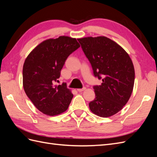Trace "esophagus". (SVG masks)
I'll return each mask as SVG.
<instances>
[{
    "mask_svg": "<svg viewBox=\"0 0 157 157\" xmlns=\"http://www.w3.org/2000/svg\"><path fill=\"white\" fill-rule=\"evenodd\" d=\"M86 90V88L84 87V88H78V89H77V91L79 92H80L84 91V90Z\"/></svg>",
    "mask_w": 157,
    "mask_h": 157,
    "instance_id": "34e87169",
    "label": "esophagus"
}]
</instances>
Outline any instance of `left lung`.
I'll return each instance as SVG.
<instances>
[{"mask_svg": "<svg viewBox=\"0 0 157 157\" xmlns=\"http://www.w3.org/2000/svg\"><path fill=\"white\" fill-rule=\"evenodd\" d=\"M85 56L91 63L95 77L102 83L94 86L96 98L90 109L99 117L115 115L124 107L133 91L135 71L127 52L106 36L78 39Z\"/></svg>", "mask_w": 157, "mask_h": 157, "instance_id": "left-lung-1", "label": "left lung"}]
</instances>
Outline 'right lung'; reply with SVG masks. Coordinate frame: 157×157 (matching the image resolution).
Here are the masks:
<instances>
[{
	"mask_svg": "<svg viewBox=\"0 0 157 157\" xmlns=\"http://www.w3.org/2000/svg\"><path fill=\"white\" fill-rule=\"evenodd\" d=\"M77 39L67 36L44 40L25 60L23 86L27 97L38 110L49 116L65 112L73 94L65 83L56 85L68 56L78 49Z\"/></svg>",
	"mask_w": 157,
	"mask_h": 157,
	"instance_id": "obj_1",
	"label": "right lung"
}]
</instances>
